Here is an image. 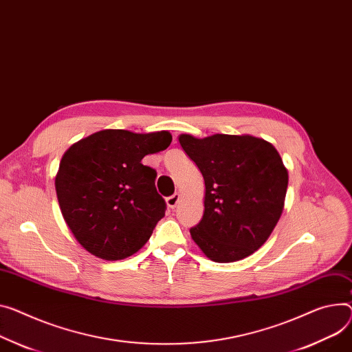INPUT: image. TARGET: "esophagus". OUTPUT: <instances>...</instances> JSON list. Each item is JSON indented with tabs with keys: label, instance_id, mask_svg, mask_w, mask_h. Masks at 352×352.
Segmentation results:
<instances>
[{
	"label": "esophagus",
	"instance_id": "obj_1",
	"mask_svg": "<svg viewBox=\"0 0 352 352\" xmlns=\"http://www.w3.org/2000/svg\"><path fill=\"white\" fill-rule=\"evenodd\" d=\"M179 200H180V195H179V193H175L173 196H170V197L166 199V204H168L169 208H175V207L177 206Z\"/></svg>",
	"mask_w": 352,
	"mask_h": 352
}]
</instances>
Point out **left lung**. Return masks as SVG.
Masks as SVG:
<instances>
[{
    "mask_svg": "<svg viewBox=\"0 0 352 352\" xmlns=\"http://www.w3.org/2000/svg\"><path fill=\"white\" fill-rule=\"evenodd\" d=\"M179 142L204 179V212L192 239L211 261L228 263L258 251L276 227L289 175L276 148L252 135L214 133Z\"/></svg>",
    "mask_w": 352,
    "mask_h": 352,
    "instance_id": "1",
    "label": "left lung"
}]
</instances>
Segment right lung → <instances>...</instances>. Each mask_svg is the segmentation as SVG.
Here are the masks:
<instances>
[{
    "label": "right lung",
    "mask_w": 352,
    "mask_h": 352,
    "mask_svg": "<svg viewBox=\"0 0 352 352\" xmlns=\"http://www.w3.org/2000/svg\"><path fill=\"white\" fill-rule=\"evenodd\" d=\"M170 142L169 131L102 129L63 153L56 196L69 230L87 252L118 261L146 244L166 204L156 192V172L141 160Z\"/></svg>",
    "instance_id": "right-lung-1"
}]
</instances>
